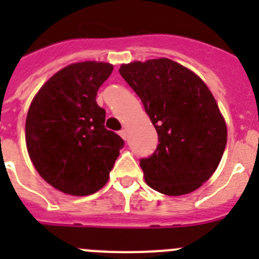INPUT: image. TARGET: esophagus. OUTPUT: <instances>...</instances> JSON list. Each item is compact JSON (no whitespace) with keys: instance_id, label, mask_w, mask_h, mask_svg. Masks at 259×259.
<instances>
[{"instance_id":"esophagus-1","label":"esophagus","mask_w":259,"mask_h":259,"mask_svg":"<svg viewBox=\"0 0 259 259\" xmlns=\"http://www.w3.org/2000/svg\"><path fill=\"white\" fill-rule=\"evenodd\" d=\"M119 135H120V137H122L123 140H127V130H120V131H119Z\"/></svg>"}]
</instances>
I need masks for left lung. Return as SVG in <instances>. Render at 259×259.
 Listing matches in <instances>:
<instances>
[{
  "label": "left lung",
  "mask_w": 259,
  "mask_h": 259,
  "mask_svg": "<svg viewBox=\"0 0 259 259\" xmlns=\"http://www.w3.org/2000/svg\"><path fill=\"white\" fill-rule=\"evenodd\" d=\"M119 72L158 134L155 152L140 159L146 184L167 196L200 188L217 170L227 144V125L210 89L167 58L132 62Z\"/></svg>",
  "instance_id": "obj_1"
}]
</instances>
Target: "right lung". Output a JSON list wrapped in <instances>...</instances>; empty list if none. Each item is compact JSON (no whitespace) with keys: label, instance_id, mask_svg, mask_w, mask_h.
Here are the masks:
<instances>
[{"label":"right lung","instance_id":"add662e5","mask_svg":"<svg viewBox=\"0 0 259 259\" xmlns=\"http://www.w3.org/2000/svg\"><path fill=\"white\" fill-rule=\"evenodd\" d=\"M113 65L87 61L53 75L32 100L26 144L32 163L52 187L71 196H88L104 187L124 145L105 128L98 88Z\"/></svg>","mask_w":259,"mask_h":259}]
</instances>
